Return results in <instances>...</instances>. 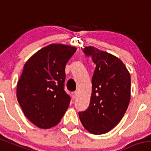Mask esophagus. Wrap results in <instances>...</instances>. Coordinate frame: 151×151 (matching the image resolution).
Masks as SVG:
<instances>
[{
  "label": "esophagus",
  "instance_id": "obj_1",
  "mask_svg": "<svg viewBox=\"0 0 151 151\" xmlns=\"http://www.w3.org/2000/svg\"><path fill=\"white\" fill-rule=\"evenodd\" d=\"M77 95H78V92L77 91H74V92L72 93V96H73V99H75L76 98Z\"/></svg>",
  "mask_w": 151,
  "mask_h": 151
}]
</instances>
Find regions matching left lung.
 Instances as JSON below:
<instances>
[{
	"label": "left lung",
	"mask_w": 151,
	"mask_h": 151,
	"mask_svg": "<svg viewBox=\"0 0 151 151\" xmlns=\"http://www.w3.org/2000/svg\"><path fill=\"white\" fill-rule=\"evenodd\" d=\"M83 52L96 64L89 107L79 111L85 129L95 135L112 129L124 117L130 100V74L118 58L93 46Z\"/></svg>",
	"instance_id": "1"
}]
</instances>
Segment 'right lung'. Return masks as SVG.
I'll use <instances>...</instances> for the list:
<instances>
[{"instance_id":"obj_1","label":"right lung","mask_w":151,"mask_h":151,"mask_svg":"<svg viewBox=\"0 0 151 151\" xmlns=\"http://www.w3.org/2000/svg\"><path fill=\"white\" fill-rule=\"evenodd\" d=\"M76 48L51 44L25 63L17 84L18 102L25 117L41 129L60 121L70 97L64 91L65 66Z\"/></svg>"}]
</instances>
